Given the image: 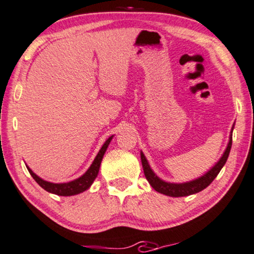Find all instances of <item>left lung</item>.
I'll list each match as a JSON object with an SVG mask.
<instances>
[{"label": "left lung", "mask_w": 254, "mask_h": 254, "mask_svg": "<svg viewBox=\"0 0 254 254\" xmlns=\"http://www.w3.org/2000/svg\"><path fill=\"white\" fill-rule=\"evenodd\" d=\"M233 128H232V133H233ZM232 141H233V138H232V134H230L229 142L228 145H227V148L225 150L224 155H222L220 160L215 163L213 168L210 169V171H207L205 175L197 178V179L188 181V183H184V184L166 183V181L160 179V178L155 175L153 170L150 169L145 155H143V153L141 151V153H140V156H141V163H142V168H143V172H145L146 179L148 180L150 186L153 187L155 190L161 192V194L172 196V197H183V196H189V195L196 194V192L198 191H202L203 189H205L207 186H209L212 181L215 179V177L219 175V172L221 171L222 166L225 165V163L227 162V158L229 156L230 148H232Z\"/></svg>", "instance_id": "8db88e82"}]
</instances>
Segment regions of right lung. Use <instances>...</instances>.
<instances>
[{
    "instance_id": "obj_1",
    "label": "right lung",
    "mask_w": 254,
    "mask_h": 254,
    "mask_svg": "<svg viewBox=\"0 0 254 254\" xmlns=\"http://www.w3.org/2000/svg\"><path fill=\"white\" fill-rule=\"evenodd\" d=\"M114 135L109 137L106 142L101 147V149L99 150V153L94 158V161L92 162L90 168L88 169L84 175L81 176L77 179H75L73 181H69V183H64V184H54V183H49V181H45L43 179H41L39 176H36L32 170H30L27 166V170L30 173V176L34 178V180L36 181L37 184L40 185L41 187L49 192H52V194L59 195V196H71V195H77L79 192H83L86 189H89L91 185L96 179L98 176V172H99V168L101 164V161H103V157L105 155V151L107 149V147L111 142V140L113 139Z\"/></svg>"
}]
</instances>
